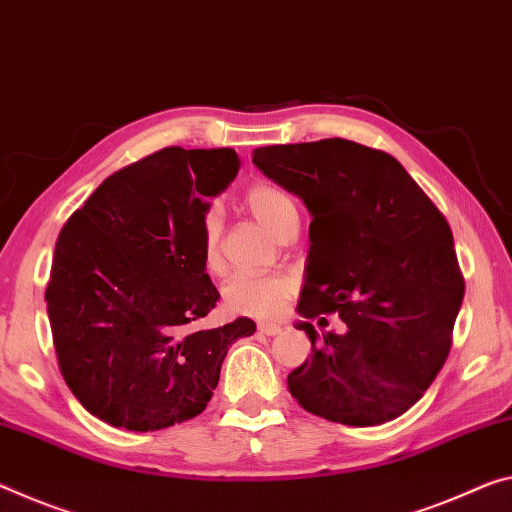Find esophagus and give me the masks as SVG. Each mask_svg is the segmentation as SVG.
Wrapping results in <instances>:
<instances>
[{"instance_id": "34e87169", "label": "esophagus", "mask_w": 512, "mask_h": 512, "mask_svg": "<svg viewBox=\"0 0 512 512\" xmlns=\"http://www.w3.org/2000/svg\"><path fill=\"white\" fill-rule=\"evenodd\" d=\"M257 330L262 332V335H269V337H275V335H280V332H282L278 323H259Z\"/></svg>"}]
</instances>
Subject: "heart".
Returning a JSON list of instances; mask_svg holds the SVG:
<instances>
[{"instance_id": "b5f03b06", "label": "heart", "mask_w": 512, "mask_h": 512, "mask_svg": "<svg viewBox=\"0 0 512 512\" xmlns=\"http://www.w3.org/2000/svg\"><path fill=\"white\" fill-rule=\"evenodd\" d=\"M243 205L259 218L275 237H285L298 227V207L285 189L271 182H255L243 191ZM223 223L218 212H209L202 223V262L209 273L223 269ZM291 280L280 273H234L223 285L221 298L227 312L269 319L285 307Z\"/></svg>"}]
</instances>
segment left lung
<instances>
[{"instance_id": "1", "label": "left lung", "mask_w": 512, "mask_h": 512, "mask_svg": "<svg viewBox=\"0 0 512 512\" xmlns=\"http://www.w3.org/2000/svg\"><path fill=\"white\" fill-rule=\"evenodd\" d=\"M253 161L312 214L298 312L346 323L323 339L300 323L312 358L287 376L291 396L346 426L403 415L446 362L465 296L444 214L392 154L355 141L266 145Z\"/></svg>"}]
</instances>
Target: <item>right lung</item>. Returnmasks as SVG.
Listing matches in <instances>:
<instances>
[{"mask_svg":"<svg viewBox=\"0 0 512 512\" xmlns=\"http://www.w3.org/2000/svg\"><path fill=\"white\" fill-rule=\"evenodd\" d=\"M239 173L232 148L170 145L109 175L56 239L45 289L70 392L111 426L148 433L207 408L227 348L255 323L186 332L218 296L202 223Z\"/></svg>","mask_w":512,"mask_h":512,"instance_id":"obj_1","label":"right lung"}]
</instances>
